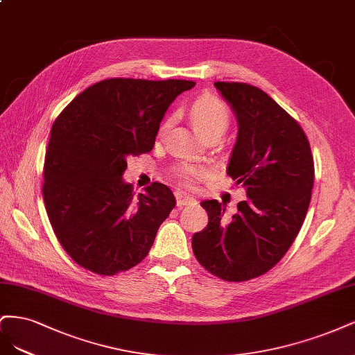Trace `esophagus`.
<instances>
[{
    "label": "esophagus",
    "mask_w": 355,
    "mask_h": 355,
    "mask_svg": "<svg viewBox=\"0 0 355 355\" xmlns=\"http://www.w3.org/2000/svg\"><path fill=\"white\" fill-rule=\"evenodd\" d=\"M175 198H177V207H186V205H196L198 202H196V199H193V198H189V196H186V194H182V193H177L175 194Z\"/></svg>",
    "instance_id": "esophagus-1"
}]
</instances>
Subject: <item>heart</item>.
Returning <instances> with one entry per match:
<instances>
[{
	"label": "heart",
	"instance_id": "obj_1",
	"mask_svg": "<svg viewBox=\"0 0 355 355\" xmlns=\"http://www.w3.org/2000/svg\"><path fill=\"white\" fill-rule=\"evenodd\" d=\"M191 121L196 130L203 135H221L230 123V112L224 103L214 96L199 97L191 107ZM169 119L162 125L161 131H165ZM209 175V168L202 164H181L174 168V177L182 186L193 189L199 180Z\"/></svg>",
	"mask_w": 355,
	"mask_h": 355
}]
</instances>
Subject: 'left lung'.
<instances>
[{
  "label": "left lung",
  "instance_id": "obj_1",
  "mask_svg": "<svg viewBox=\"0 0 355 355\" xmlns=\"http://www.w3.org/2000/svg\"><path fill=\"white\" fill-rule=\"evenodd\" d=\"M234 110L239 132L227 174L246 187L232 220L218 200L200 205L208 225L193 234L199 264L225 282L266 274L288 252L310 207L314 161L301 125L264 91L242 83H215Z\"/></svg>",
  "mask_w": 355,
  "mask_h": 355
}]
</instances>
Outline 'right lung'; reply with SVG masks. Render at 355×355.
I'll return each instance as SVG.
<instances>
[{
    "instance_id": "obj_1",
    "label": "right lung",
    "mask_w": 355,
    "mask_h": 355,
    "mask_svg": "<svg viewBox=\"0 0 355 355\" xmlns=\"http://www.w3.org/2000/svg\"><path fill=\"white\" fill-rule=\"evenodd\" d=\"M193 81L110 78L84 89L51 127L42 196L63 249L100 276L127 271L147 257L175 207L165 184L132 193L127 157L150 152L166 109Z\"/></svg>"
}]
</instances>
